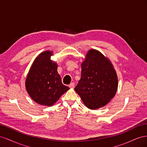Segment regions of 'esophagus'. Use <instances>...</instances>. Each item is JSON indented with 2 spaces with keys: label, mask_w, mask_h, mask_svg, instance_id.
<instances>
[{
  "label": "esophagus",
  "mask_w": 147,
  "mask_h": 147,
  "mask_svg": "<svg viewBox=\"0 0 147 147\" xmlns=\"http://www.w3.org/2000/svg\"><path fill=\"white\" fill-rule=\"evenodd\" d=\"M69 88H74V87H75V84H74V83H71L69 85Z\"/></svg>",
  "instance_id": "1"
}]
</instances>
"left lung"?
I'll use <instances>...</instances> for the list:
<instances>
[{"instance_id": "obj_1", "label": "left lung", "mask_w": 147, "mask_h": 147, "mask_svg": "<svg viewBox=\"0 0 147 147\" xmlns=\"http://www.w3.org/2000/svg\"><path fill=\"white\" fill-rule=\"evenodd\" d=\"M81 79L75 90L88 109L107 104L117 91L118 80L113 65L99 51L91 49L82 63Z\"/></svg>"}]
</instances>
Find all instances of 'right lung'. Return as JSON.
<instances>
[{
  "label": "right lung",
  "mask_w": 147,
  "mask_h": 147,
  "mask_svg": "<svg viewBox=\"0 0 147 147\" xmlns=\"http://www.w3.org/2000/svg\"><path fill=\"white\" fill-rule=\"evenodd\" d=\"M52 51H45L34 61L26 79V91L36 103L50 107L69 90L62 83L56 62L51 59Z\"/></svg>",
  "instance_id": "obj_1"
}]
</instances>
